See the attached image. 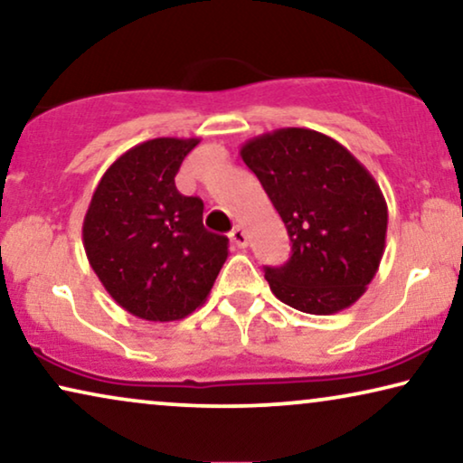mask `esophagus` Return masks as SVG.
<instances>
[{"instance_id": "esophagus-1", "label": "esophagus", "mask_w": 463, "mask_h": 463, "mask_svg": "<svg viewBox=\"0 0 463 463\" xmlns=\"http://www.w3.org/2000/svg\"><path fill=\"white\" fill-rule=\"evenodd\" d=\"M230 238H232V242L238 246V249H244V246L249 244V236H246L244 227H240V225H236V227H233V230L230 232Z\"/></svg>"}]
</instances>
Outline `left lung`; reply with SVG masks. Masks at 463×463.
<instances>
[{"label":"left lung","instance_id":"8db88e82","mask_svg":"<svg viewBox=\"0 0 463 463\" xmlns=\"http://www.w3.org/2000/svg\"><path fill=\"white\" fill-rule=\"evenodd\" d=\"M240 156L293 242L282 268H265L271 293L318 316L356 303L377 274L388 232V204L373 175L344 145L309 128L255 137Z\"/></svg>","mask_w":463,"mask_h":463}]
</instances>
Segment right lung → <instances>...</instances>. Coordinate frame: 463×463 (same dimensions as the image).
Returning a JSON list of instances; mask_svg holds the SVG:
<instances>
[{
  "mask_svg": "<svg viewBox=\"0 0 463 463\" xmlns=\"http://www.w3.org/2000/svg\"><path fill=\"white\" fill-rule=\"evenodd\" d=\"M200 138H151L118 157L94 189L81 236L107 293L149 322L181 320L211 293L227 240L202 223L204 202L175 185Z\"/></svg>",
  "mask_w": 463,
  "mask_h": 463,
  "instance_id": "add662e5",
  "label": "right lung"
}]
</instances>
